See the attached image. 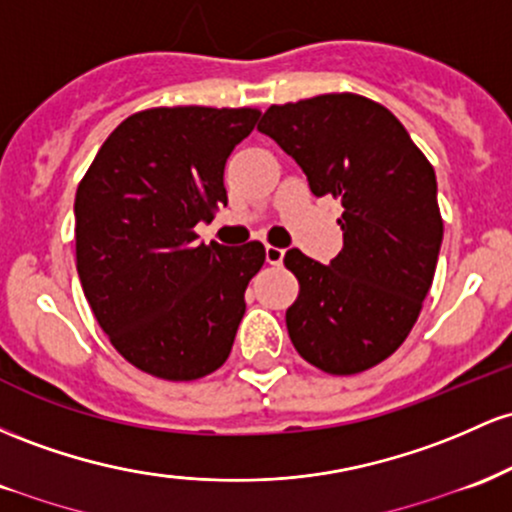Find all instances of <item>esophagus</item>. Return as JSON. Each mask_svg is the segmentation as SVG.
<instances>
[{
    "mask_svg": "<svg viewBox=\"0 0 512 512\" xmlns=\"http://www.w3.org/2000/svg\"><path fill=\"white\" fill-rule=\"evenodd\" d=\"M285 258V249H278V246H266V261L271 263V266H280Z\"/></svg>",
    "mask_w": 512,
    "mask_h": 512,
    "instance_id": "esophagus-1",
    "label": "esophagus"
}]
</instances>
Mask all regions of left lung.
<instances>
[{"label": "left lung", "instance_id": "obj_1", "mask_svg": "<svg viewBox=\"0 0 512 512\" xmlns=\"http://www.w3.org/2000/svg\"><path fill=\"white\" fill-rule=\"evenodd\" d=\"M258 130L302 166L314 195L341 198L343 249L329 266L285 254L300 295L285 312L292 346L329 375L387 360L421 314L442 244L426 154L382 103L321 94L271 106Z\"/></svg>", "mask_w": 512, "mask_h": 512}]
</instances>
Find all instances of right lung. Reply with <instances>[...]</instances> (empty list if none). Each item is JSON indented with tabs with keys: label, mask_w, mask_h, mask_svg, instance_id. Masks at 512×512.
<instances>
[{
	"label": "right lung",
	"mask_w": 512,
	"mask_h": 512,
	"mask_svg": "<svg viewBox=\"0 0 512 512\" xmlns=\"http://www.w3.org/2000/svg\"><path fill=\"white\" fill-rule=\"evenodd\" d=\"M256 108L174 106L125 118L74 198L77 273L113 348L147 375L191 382L229 358L261 241L198 244L227 203L225 164Z\"/></svg>",
	"instance_id": "right-lung-1"
}]
</instances>
